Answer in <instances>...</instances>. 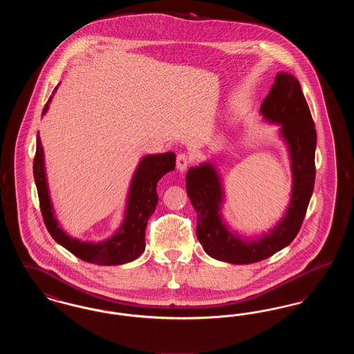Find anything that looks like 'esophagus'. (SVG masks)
Returning a JSON list of instances; mask_svg holds the SVG:
<instances>
[{"label": "esophagus", "mask_w": 354, "mask_h": 354, "mask_svg": "<svg viewBox=\"0 0 354 354\" xmlns=\"http://www.w3.org/2000/svg\"><path fill=\"white\" fill-rule=\"evenodd\" d=\"M188 165H189V158L185 153H179L176 156V169H179L180 172L185 171Z\"/></svg>", "instance_id": "34e87169"}]
</instances>
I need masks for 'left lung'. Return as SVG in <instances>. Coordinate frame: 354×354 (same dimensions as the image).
I'll return each instance as SVG.
<instances>
[{
  "label": "left lung",
  "mask_w": 354,
  "mask_h": 354,
  "mask_svg": "<svg viewBox=\"0 0 354 354\" xmlns=\"http://www.w3.org/2000/svg\"><path fill=\"white\" fill-rule=\"evenodd\" d=\"M268 123L280 126L292 169V194L283 218L268 232L250 239L232 231L223 219L224 189L214 162L189 167L185 174L187 195L196 211V235L211 257L231 264L261 261L289 245L299 234L310 196L316 169V129L300 82L289 73L276 75L270 94L260 106Z\"/></svg>",
  "instance_id": "1"
}]
</instances>
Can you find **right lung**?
Here are the masks:
<instances>
[{
    "label": "right lung",
    "instance_id": "1",
    "mask_svg": "<svg viewBox=\"0 0 354 354\" xmlns=\"http://www.w3.org/2000/svg\"><path fill=\"white\" fill-rule=\"evenodd\" d=\"M57 88L58 86L54 90ZM51 98L53 95L45 104L42 115L46 114ZM175 160L176 156L171 151L143 156L131 178L127 202L124 207V216L115 234L98 243L82 241L68 235L55 218V211L53 208L46 179L44 149L41 138L37 134V150L33 165L34 180L38 191L41 212L51 237L64 248H66L68 252L87 263L97 266H120L134 261L135 259L143 253L146 247L145 234L147 221L153 214L159 201L156 185L163 175L175 169Z\"/></svg>",
    "mask_w": 354,
    "mask_h": 354
}]
</instances>
